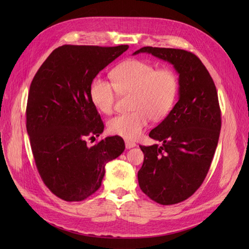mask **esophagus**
<instances>
[{
	"label": "esophagus",
	"instance_id": "34e87169",
	"mask_svg": "<svg viewBox=\"0 0 249 249\" xmlns=\"http://www.w3.org/2000/svg\"><path fill=\"white\" fill-rule=\"evenodd\" d=\"M125 147L126 148H132V147H135L136 146V143L133 142V141H130V140H125Z\"/></svg>",
	"mask_w": 249,
	"mask_h": 249
}]
</instances>
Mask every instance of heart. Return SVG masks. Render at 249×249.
Here are the masks:
<instances>
[{"mask_svg": "<svg viewBox=\"0 0 249 249\" xmlns=\"http://www.w3.org/2000/svg\"><path fill=\"white\" fill-rule=\"evenodd\" d=\"M111 80L95 78L89 87V95L95 108L104 114L114 111L117 92L132 93L126 114L109 120L110 133L135 140L146 129L149 120H161L176 103L178 92V79L170 69H159L139 59H131L119 64L111 72Z\"/></svg>", "mask_w": 249, "mask_h": 249, "instance_id": "obj_1", "label": "heart"}]
</instances>
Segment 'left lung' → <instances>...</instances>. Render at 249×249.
Returning <instances> with one entry per match:
<instances>
[{"label": "left lung", "instance_id": "left-lung-1", "mask_svg": "<svg viewBox=\"0 0 249 249\" xmlns=\"http://www.w3.org/2000/svg\"><path fill=\"white\" fill-rule=\"evenodd\" d=\"M148 53L175 66L178 76V101L149 137L162 146L140 145L144 154L138 171L143 193L160 205L189 198L205 180L221 129L216 86L206 66L193 53L179 49L144 47Z\"/></svg>", "mask_w": 249, "mask_h": 249}]
</instances>
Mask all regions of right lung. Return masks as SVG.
Masks as SVG:
<instances>
[{"mask_svg": "<svg viewBox=\"0 0 249 249\" xmlns=\"http://www.w3.org/2000/svg\"><path fill=\"white\" fill-rule=\"evenodd\" d=\"M129 49L64 44L34 76L27 103V132L37 170L52 193L81 201L102 185L105 165L124 150V139L106 137L91 147L104 123L89 95L92 80Z\"/></svg>", "mask_w": 249, "mask_h": 249, "instance_id": "1", "label": "right lung"}]
</instances>
